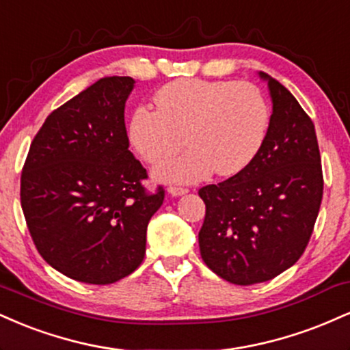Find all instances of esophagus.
<instances>
[{"mask_svg":"<svg viewBox=\"0 0 350 350\" xmlns=\"http://www.w3.org/2000/svg\"><path fill=\"white\" fill-rule=\"evenodd\" d=\"M167 191L170 193L172 196H182V195H187L188 188H182V187H168Z\"/></svg>","mask_w":350,"mask_h":350,"instance_id":"obj_1","label":"esophagus"}]
</instances>
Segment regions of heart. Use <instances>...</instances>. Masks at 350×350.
I'll list each match as a JSON object with an SVG mask.
<instances>
[{"instance_id": "1", "label": "heart", "mask_w": 350, "mask_h": 350, "mask_svg": "<svg viewBox=\"0 0 350 350\" xmlns=\"http://www.w3.org/2000/svg\"><path fill=\"white\" fill-rule=\"evenodd\" d=\"M155 111L131 116V146L147 163H157L181 145L190 148L154 167L160 182L193 183L213 172L239 174L256 159L269 129L270 109L258 86L249 81L182 78L154 96Z\"/></svg>"}]
</instances>
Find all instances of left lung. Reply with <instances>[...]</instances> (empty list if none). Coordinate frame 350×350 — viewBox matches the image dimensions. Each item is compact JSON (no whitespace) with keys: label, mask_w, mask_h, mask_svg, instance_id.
Listing matches in <instances>:
<instances>
[{"label":"left lung","mask_w":350,"mask_h":350,"mask_svg":"<svg viewBox=\"0 0 350 350\" xmlns=\"http://www.w3.org/2000/svg\"><path fill=\"white\" fill-rule=\"evenodd\" d=\"M272 116L244 170L198 191L206 216L201 258L224 280L254 285L285 272L305 252L323 200L314 124L297 98L267 73Z\"/></svg>","instance_id":"left-lung-1"}]
</instances>
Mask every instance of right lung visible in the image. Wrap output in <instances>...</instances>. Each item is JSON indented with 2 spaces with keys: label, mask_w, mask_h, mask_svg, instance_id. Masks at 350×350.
Instances as JSON below:
<instances>
[{
  "label": "right lung",
  "mask_w": 350,
  "mask_h": 350,
  "mask_svg": "<svg viewBox=\"0 0 350 350\" xmlns=\"http://www.w3.org/2000/svg\"><path fill=\"white\" fill-rule=\"evenodd\" d=\"M135 81L106 77L49 114L21 175V206L37 250L77 282L108 285L146 254L162 187L146 193V168L129 150L126 101Z\"/></svg>",
  "instance_id": "right-lung-1"
}]
</instances>
